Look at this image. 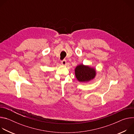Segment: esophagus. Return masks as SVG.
Masks as SVG:
<instances>
[{"mask_svg": "<svg viewBox=\"0 0 134 134\" xmlns=\"http://www.w3.org/2000/svg\"><path fill=\"white\" fill-rule=\"evenodd\" d=\"M61 64L63 65H66V60H63L61 61Z\"/></svg>", "mask_w": 134, "mask_h": 134, "instance_id": "obj_1", "label": "esophagus"}]
</instances>
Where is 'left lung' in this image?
<instances>
[{"mask_svg":"<svg viewBox=\"0 0 134 134\" xmlns=\"http://www.w3.org/2000/svg\"><path fill=\"white\" fill-rule=\"evenodd\" d=\"M75 75L80 82H88L94 78L95 70L88 66L80 65L75 69Z\"/></svg>","mask_w":134,"mask_h":134,"instance_id":"8db88e82","label":"left lung"}]
</instances>
